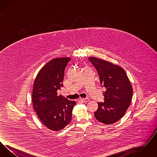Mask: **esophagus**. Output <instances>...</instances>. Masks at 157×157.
<instances>
[{
    "label": "esophagus",
    "instance_id": "obj_1",
    "mask_svg": "<svg viewBox=\"0 0 157 157\" xmlns=\"http://www.w3.org/2000/svg\"><path fill=\"white\" fill-rule=\"evenodd\" d=\"M89 99L88 98H81V101L83 102H87L89 101Z\"/></svg>",
    "mask_w": 157,
    "mask_h": 157
}]
</instances>
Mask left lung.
<instances>
[{"mask_svg": "<svg viewBox=\"0 0 157 157\" xmlns=\"http://www.w3.org/2000/svg\"><path fill=\"white\" fill-rule=\"evenodd\" d=\"M88 59L97 71L103 92L104 102H98L94 112L96 119L106 125L117 122L124 115L131 104L133 90L125 71L117 65L95 57Z\"/></svg>", "mask_w": 157, "mask_h": 157, "instance_id": "left-lung-1", "label": "left lung"}]
</instances>
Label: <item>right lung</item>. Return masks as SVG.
Listing matches in <instances>:
<instances>
[{
    "label": "right lung",
    "instance_id": "right-lung-1",
    "mask_svg": "<svg viewBox=\"0 0 157 157\" xmlns=\"http://www.w3.org/2000/svg\"><path fill=\"white\" fill-rule=\"evenodd\" d=\"M71 58H58L50 60L38 72L35 79L32 102L38 118L45 127L53 131L63 129L72 119L76 104L58 90L63 87L65 69Z\"/></svg>",
    "mask_w": 157,
    "mask_h": 157
}]
</instances>
